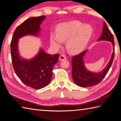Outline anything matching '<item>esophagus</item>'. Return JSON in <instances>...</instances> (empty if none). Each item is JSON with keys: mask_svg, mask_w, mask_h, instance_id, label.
Here are the masks:
<instances>
[{"mask_svg": "<svg viewBox=\"0 0 121 121\" xmlns=\"http://www.w3.org/2000/svg\"><path fill=\"white\" fill-rule=\"evenodd\" d=\"M65 59H66V58L65 57V55H61L59 56V60L60 61L65 60Z\"/></svg>", "mask_w": 121, "mask_h": 121, "instance_id": "esophagus-1", "label": "esophagus"}]
</instances>
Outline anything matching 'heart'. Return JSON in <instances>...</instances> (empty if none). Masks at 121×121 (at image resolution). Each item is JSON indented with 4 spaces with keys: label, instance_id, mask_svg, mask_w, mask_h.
<instances>
[{
    "label": "heart",
    "instance_id": "b5f03b06",
    "mask_svg": "<svg viewBox=\"0 0 121 121\" xmlns=\"http://www.w3.org/2000/svg\"><path fill=\"white\" fill-rule=\"evenodd\" d=\"M91 25L84 24L78 20H72L59 24L56 35L50 36L51 45L55 48L60 47L62 42H65L67 50L71 54L80 53L85 48L92 34Z\"/></svg>",
    "mask_w": 121,
    "mask_h": 121
}]
</instances>
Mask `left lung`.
Returning a JSON list of instances; mask_svg holds the SVG:
<instances>
[{
  "label": "left lung",
  "instance_id": "obj_1",
  "mask_svg": "<svg viewBox=\"0 0 121 121\" xmlns=\"http://www.w3.org/2000/svg\"><path fill=\"white\" fill-rule=\"evenodd\" d=\"M100 40L109 41L112 43L114 51L112 53L110 61L106 67L102 71L94 73L87 70L84 65L83 57L85 55L87 50L78 55L73 56L72 58V75L73 81L77 85L82 87H88L96 85L103 79L108 72L114 59V42L113 36L104 22L102 34L98 39V41Z\"/></svg>",
  "mask_w": 121,
  "mask_h": 121
}]
</instances>
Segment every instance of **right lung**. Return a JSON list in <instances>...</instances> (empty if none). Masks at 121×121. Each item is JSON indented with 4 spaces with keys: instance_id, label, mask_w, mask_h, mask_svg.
Returning <instances> with one entry per match:
<instances>
[{
    "instance_id": "add662e5",
    "label": "right lung",
    "mask_w": 121,
    "mask_h": 121,
    "mask_svg": "<svg viewBox=\"0 0 121 121\" xmlns=\"http://www.w3.org/2000/svg\"><path fill=\"white\" fill-rule=\"evenodd\" d=\"M45 17V15H43L25 20L16 28L10 43L12 63L15 73L24 84L35 89L42 88L50 83L53 68L58 62L59 55H49L40 48L34 58L26 60L20 56L17 43L19 38L24 36H37Z\"/></svg>"
}]
</instances>
